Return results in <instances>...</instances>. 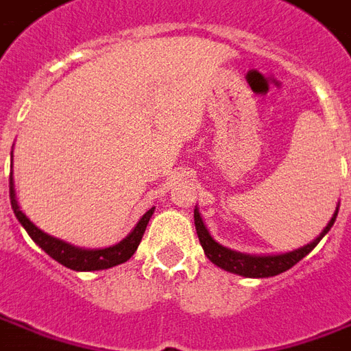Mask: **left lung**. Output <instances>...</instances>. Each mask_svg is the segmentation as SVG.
<instances>
[{
  "label": "left lung",
  "instance_id": "left-lung-1",
  "mask_svg": "<svg viewBox=\"0 0 351 351\" xmlns=\"http://www.w3.org/2000/svg\"><path fill=\"white\" fill-rule=\"evenodd\" d=\"M339 206L341 204H337L333 217L329 219L324 230L311 243L300 249H294V251H288V253H281V255H247V253H238V251H232V249L223 247L221 243H217L210 236L208 228H206L201 214H199V208L193 210V217H195L197 236H199V241H201L202 249H204V255L208 256L210 262H214L215 266H219V268L225 269V271H230V274L262 279V277H274V275L282 274V271L295 266L303 256H307L318 245V241L328 234L329 228L333 227L337 214H339Z\"/></svg>",
  "mask_w": 351,
  "mask_h": 351
}]
</instances>
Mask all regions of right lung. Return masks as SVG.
I'll use <instances>...</instances> for the list:
<instances>
[{"mask_svg": "<svg viewBox=\"0 0 351 351\" xmlns=\"http://www.w3.org/2000/svg\"><path fill=\"white\" fill-rule=\"evenodd\" d=\"M12 158V152H10ZM12 169V165H10ZM9 193H10V206L14 210V215L20 221L25 232L31 236V240L37 243L38 247L43 249L44 253L57 261L59 264H63L64 268L74 269V271H98V269H108L113 266H119L123 262L130 261V256L134 255L137 251V245L141 243V238L145 234V228L149 225L150 217L154 214V208H150L147 214L143 215L141 219L137 221L134 230L130 232L124 240H121L115 245L102 249H83L72 245L69 241L59 240L53 236L46 234L44 230L31 221L27 215L23 214L20 204L16 201V189H14V178H12V171H10V180H9Z\"/></svg>", "mask_w": 351, "mask_h": 351, "instance_id": "right-lung-1", "label": "right lung"}]
</instances>
